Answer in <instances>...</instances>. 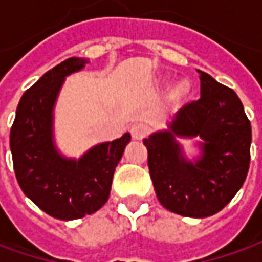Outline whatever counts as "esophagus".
Wrapping results in <instances>:
<instances>
[{"label": "esophagus", "mask_w": 262, "mask_h": 262, "mask_svg": "<svg viewBox=\"0 0 262 262\" xmlns=\"http://www.w3.org/2000/svg\"><path fill=\"white\" fill-rule=\"evenodd\" d=\"M131 136L133 138H136V140H141V138H144L147 137V134L150 133V126L144 124V122H136V124H133L131 125Z\"/></svg>", "instance_id": "34e87169"}]
</instances>
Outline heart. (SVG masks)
<instances>
[{
  "label": "heart",
  "instance_id": "heart-1",
  "mask_svg": "<svg viewBox=\"0 0 262 262\" xmlns=\"http://www.w3.org/2000/svg\"><path fill=\"white\" fill-rule=\"evenodd\" d=\"M184 92H185V87L181 86V87H179V89H178V92H176V93H178V95H182Z\"/></svg>",
  "mask_w": 262,
  "mask_h": 262
}]
</instances>
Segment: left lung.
I'll return each instance as SVG.
<instances>
[{
	"label": "left lung",
	"mask_w": 262,
	"mask_h": 262,
	"mask_svg": "<svg viewBox=\"0 0 262 262\" xmlns=\"http://www.w3.org/2000/svg\"><path fill=\"white\" fill-rule=\"evenodd\" d=\"M201 97L182 106L170 131L143 143L148 170L162 206L186 217L213 216L244 185L251 160V122L230 87L200 71ZM175 135H200L206 141L195 164L185 162Z\"/></svg>",
	"instance_id": "8db88e82"
}]
</instances>
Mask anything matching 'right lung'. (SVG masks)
Returning a JSON list of instances; mask_svg holds the SVG:
<instances>
[{
  "label": "right lung",
  "mask_w": 262,
  "mask_h": 262,
  "mask_svg": "<svg viewBox=\"0 0 262 262\" xmlns=\"http://www.w3.org/2000/svg\"><path fill=\"white\" fill-rule=\"evenodd\" d=\"M86 59L68 58L40 77L21 96L11 131L10 148L20 188L46 214L74 220L92 214L109 198L115 167L131 136L103 143L78 162L59 156L52 144V107L68 74Z\"/></svg>",
  "instance_id": "obj_1"
}]
</instances>
